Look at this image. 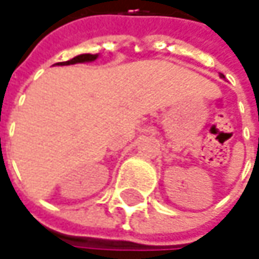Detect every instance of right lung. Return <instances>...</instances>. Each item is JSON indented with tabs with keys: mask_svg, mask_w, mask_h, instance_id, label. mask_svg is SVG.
<instances>
[{
	"mask_svg": "<svg viewBox=\"0 0 259 259\" xmlns=\"http://www.w3.org/2000/svg\"><path fill=\"white\" fill-rule=\"evenodd\" d=\"M98 57V55H79L73 57L72 60H67V62H60V63H56V65H75V63H83V62H94L95 59Z\"/></svg>",
	"mask_w": 259,
	"mask_h": 259,
	"instance_id": "right-lung-1",
	"label": "right lung"
}]
</instances>
